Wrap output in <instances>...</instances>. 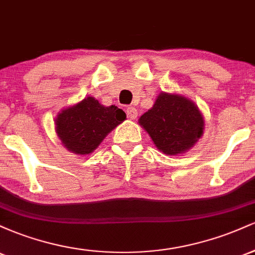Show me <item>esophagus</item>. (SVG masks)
I'll use <instances>...</instances> for the list:
<instances>
[{"mask_svg":"<svg viewBox=\"0 0 255 255\" xmlns=\"http://www.w3.org/2000/svg\"><path fill=\"white\" fill-rule=\"evenodd\" d=\"M127 116H128V119H130V120H134V119H136V116H137V110L135 109V108L134 107H128L127 108Z\"/></svg>","mask_w":255,"mask_h":255,"instance_id":"34e87169","label":"esophagus"}]
</instances>
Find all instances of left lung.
<instances>
[{
  "mask_svg": "<svg viewBox=\"0 0 255 255\" xmlns=\"http://www.w3.org/2000/svg\"><path fill=\"white\" fill-rule=\"evenodd\" d=\"M137 122L158 150L168 156H178L191 150L203 136L205 128L204 116L194 102L168 92H160L153 107Z\"/></svg>",
  "mask_w": 255,
  "mask_h": 255,
  "instance_id": "8db88e82",
  "label": "left lung"
}]
</instances>
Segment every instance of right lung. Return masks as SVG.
Here are the masks:
<instances>
[{
  "mask_svg": "<svg viewBox=\"0 0 255 255\" xmlns=\"http://www.w3.org/2000/svg\"><path fill=\"white\" fill-rule=\"evenodd\" d=\"M125 120L126 113L115 105L104 107L96 98L85 97L57 114L55 130L67 150L84 156L92 153Z\"/></svg>",
  "mask_w": 255,
  "mask_h": 255,
  "instance_id": "right-lung-1",
  "label": "right lung"
}]
</instances>
